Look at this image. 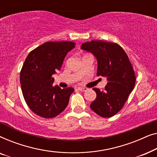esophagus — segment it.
I'll use <instances>...</instances> for the list:
<instances>
[{"label": "esophagus", "instance_id": "1", "mask_svg": "<svg viewBox=\"0 0 157 157\" xmlns=\"http://www.w3.org/2000/svg\"><path fill=\"white\" fill-rule=\"evenodd\" d=\"M78 90H79V91H86V88H83V87H78Z\"/></svg>", "mask_w": 157, "mask_h": 157}]
</instances>
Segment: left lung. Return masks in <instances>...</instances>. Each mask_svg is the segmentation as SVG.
Segmentation results:
<instances>
[{"label": "left lung", "mask_w": 157, "mask_h": 157, "mask_svg": "<svg viewBox=\"0 0 157 157\" xmlns=\"http://www.w3.org/2000/svg\"><path fill=\"white\" fill-rule=\"evenodd\" d=\"M81 48L93 53L98 61L96 75L108 81L104 91L94 88L96 98L90 107L100 117H113L123 108L134 88L136 76L128 56L119 44L103 40L86 42Z\"/></svg>", "instance_id": "1"}]
</instances>
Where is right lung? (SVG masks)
<instances>
[{
  "label": "right lung",
  "mask_w": 157,
  "mask_h": 157,
  "mask_svg": "<svg viewBox=\"0 0 157 157\" xmlns=\"http://www.w3.org/2000/svg\"><path fill=\"white\" fill-rule=\"evenodd\" d=\"M75 44L64 40L46 42L31 51L25 60L20 74L22 93L30 109L40 117H56L67 106L74 89L53 86L52 75L61 69Z\"/></svg>",
  "instance_id": "add662e5"
}]
</instances>
